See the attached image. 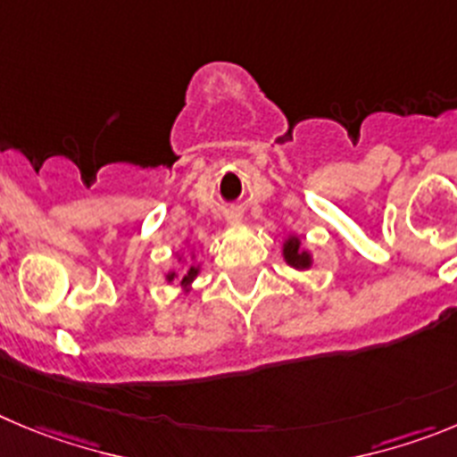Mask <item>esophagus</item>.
I'll list each match as a JSON object with an SVG mask.
<instances>
[{
  "label": "esophagus",
  "mask_w": 457,
  "mask_h": 457,
  "mask_svg": "<svg viewBox=\"0 0 457 457\" xmlns=\"http://www.w3.org/2000/svg\"><path fill=\"white\" fill-rule=\"evenodd\" d=\"M241 220H243L241 214H229V216H228V223H229V225H238V223H241Z\"/></svg>",
  "instance_id": "obj_1"
}]
</instances>
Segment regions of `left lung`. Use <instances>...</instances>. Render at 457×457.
<instances>
[{"label":"left lung","instance_id":"8db88e82","mask_svg":"<svg viewBox=\"0 0 457 457\" xmlns=\"http://www.w3.org/2000/svg\"><path fill=\"white\" fill-rule=\"evenodd\" d=\"M281 257L295 270H309L313 266V253L302 248V238L297 234H288L281 243Z\"/></svg>","mask_w":457,"mask_h":457}]
</instances>
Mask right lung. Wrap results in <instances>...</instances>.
<instances>
[{"label": "right lung", "mask_w": 457, "mask_h": 457, "mask_svg": "<svg viewBox=\"0 0 457 457\" xmlns=\"http://www.w3.org/2000/svg\"><path fill=\"white\" fill-rule=\"evenodd\" d=\"M176 259H178V266L182 268V272H178V270H166L164 272V279H166V284H176L178 281V287L182 288V291L185 293H191V287H194V281H195V277L200 275V263L195 262V253L194 250H191L189 253V266L185 268V254L182 253H176Z\"/></svg>", "instance_id": "add662e5"}]
</instances>
